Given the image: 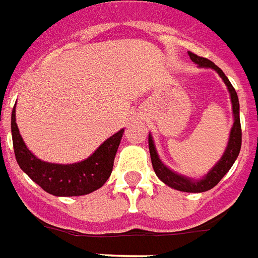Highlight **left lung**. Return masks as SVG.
<instances>
[{"label":"left lung","mask_w":258,"mask_h":258,"mask_svg":"<svg viewBox=\"0 0 258 258\" xmlns=\"http://www.w3.org/2000/svg\"><path fill=\"white\" fill-rule=\"evenodd\" d=\"M189 57L192 61H195L197 64H199L201 67H210V69H214L220 74V77L223 78V81L225 82V85L228 86L229 93H231V101H232V110H234V126L231 129V135H229V142L228 147L225 150L224 155L220 159L219 163L214 166L210 172L208 173V176L199 181H192L187 177H183V176H178L176 173H173L172 170H169L165 165H163L159 158L157 155V151H155V147H154V143H152L151 136H148V147H150V155H151V162L152 168L157 173V176L163 183L168 184L169 187H172L174 189H178V191H184V192H205L208 189L213 188L214 185H217L220 183V180L224 177L225 173L228 172L231 166L234 165L235 159L238 158L240 151V146H242V129H240V119H239V100H238V95L235 92L234 86L231 85V82L228 81V78L225 77V74L221 71V69H219L217 66L214 64L213 61H210L206 57H202V56H198V54L192 53V52H188Z\"/></svg>","instance_id":"1"}]
</instances>
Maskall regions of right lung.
Instances as JSON below:
<instances>
[{
	"label": "right lung",
	"mask_w": 258,
	"mask_h": 258,
	"mask_svg": "<svg viewBox=\"0 0 258 258\" xmlns=\"http://www.w3.org/2000/svg\"><path fill=\"white\" fill-rule=\"evenodd\" d=\"M11 127L15 157L20 169L44 191L56 197H78L100 188L112 172L114 158L123 135V129L116 132L82 162L57 165L35 158L26 147L16 125L15 107Z\"/></svg>",
	"instance_id": "1"
}]
</instances>
